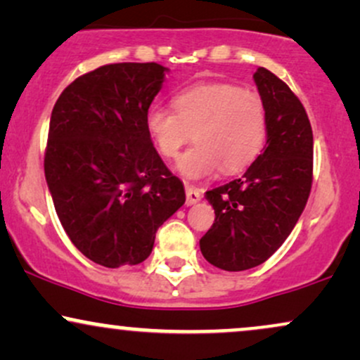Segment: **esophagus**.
Returning <instances> with one entry per match:
<instances>
[{
    "mask_svg": "<svg viewBox=\"0 0 360 360\" xmlns=\"http://www.w3.org/2000/svg\"><path fill=\"white\" fill-rule=\"evenodd\" d=\"M201 201V191L191 184H186V205L191 206Z\"/></svg>",
    "mask_w": 360,
    "mask_h": 360,
    "instance_id": "obj_1",
    "label": "esophagus"
}]
</instances>
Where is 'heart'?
Masks as SVG:
<instances>
[{
    "instance_id": "1",
    "label": "heart",
    "mask_w": 360,
    "mask_h": 360,
    "mask_svg": "<svg viewBox=\"0 0 360 360\" xmlns=\"http://www.w3.org/2000/svg\"><path fill=\"white\" fill-rule=\"evenodd\" d=\"M174 110L152 106L147 130L157 150L176 159L189 140L177 169L188 179H201L221 166L223 172L242 171L257 159L267 137L266 101L257 91L233 82H205L177 93Z\"/></svg>"
}]
</instances>
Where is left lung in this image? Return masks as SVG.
<instances>
[{
    "instance_id": "left-lung-1",
    "label": "left lung",
    "mask_w": 360,
    "mask_h": 360,
    "mask_svg": "<svg viewBox=\"0 0 360 360\" xmlns=\"http://www.w3.org/2000/svg\"><path fill=\"white\" fill-rule=\"evenodd\" d=\"M255 86L267 108V146L242 177L206 191L214 223L200 240L223 271L266 262L292 232L313 181V131L307 111L278 76L259 68Z\"/></svg>"
}]
</instances>
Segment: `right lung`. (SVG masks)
<instances>
[{
	"label": "right lung",
	"instance_id": "1",
	"mask_svg": "<svg viewBox=\"0 0 360 360\" xmlns=\"http://www.w3.org/2000/svg\"><path fill=\"white\" fill-rule=\"evenodd\" d=\"M167 71L155 62L101 65L72 81L52 110L49 191L68 237L100 266L143 262L157 229L186 201L147 130Z\"/></svg>",
	"mask_w": 360,
	"mask_h": 360
}]
</instances>
